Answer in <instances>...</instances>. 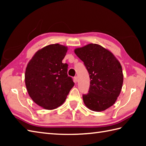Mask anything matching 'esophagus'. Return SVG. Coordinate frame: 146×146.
Instances as JSON below:
<instances>
[{
  "mask_svg": "<svg viewBox=\"0 0 146 146\" xmlns=\"http://www.w3.org/2000/svg\"><path fill=\"white\" fill-rule=\"evenodd\" d=\"M77 82H78V77L75 76V77H74V82L76 83Z\"/></svg>",
  "mask_w": 146,
  "mask_h": 146,
  "instance_id": "1",
  "label": "esophagus"
}]
</instances>
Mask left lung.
<instances>
[{
    "instance_id": "8db88e82",
    "label": "left lung",
    "mask_w": 146,
    "mask_h": 146,
    "mask_svg": "<svg viewBox=\"0 0 146 146\" xmlns=\"http://www.w3.org/2000/svg\"><path fill=\"white\" fill-rule=\"evenodd\" d=\"M83 61L90 78L88 94L83 95L86 107L101 111L115 104L122 90L123 75L119 60L109 50L97 44L75 49Z\"/></svg>"
}]
</instances>
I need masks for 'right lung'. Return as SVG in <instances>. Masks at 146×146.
Returning <instances> with one entry per match:
<instances>
[{
	"mask_svg": "<svg viewBox=\"0 0 146 146\" xmlns=\"http://www.w3.org/2000/svg\"><path fill=\"white\" fill-rule=\"evenodd\" d=\"M67 46L49 44L39 49L27 65L25 83L32 100L46 110L63 104L75 83L68 76V64L62 63Z\"/></svg>",
	"mask_w": 146,
	"mask_h": 146,
	"instance_id": "1",
	"label": "right lung"
}]
</instances>
